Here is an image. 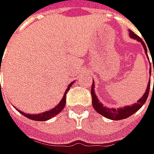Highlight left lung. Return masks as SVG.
<instances>
[{
	"instance_id": "obj_1",
	"label": "left lung",
	"mask_w": 154,
	"mask_h": 154,
	"mask_svg": "<svg viewBox=\"0 0 154 154\" xmlns=\"http://www.w3.org/2000/svg\"><path fill=\"white\" fill-rule=\"evenodd\" d=\"M129 36L134 38V39H136L137 41L141 42L143 47V49H144V52L149 59V57H148V54H147V48H146V45L144 44L143 40L139 37L137 36L136 34H134V32H133L131 29H129ZM150 61V60H149ZM151 66V64H150ZM150 75L152 73V67L150 66ZM153 72H154V65H153ZM150 86H151V81L148 82V85H147V88L145 90V93L143 94V96L137 101V103H134L132 106H124V107H119V108H109V107H106L97 98V96L96 95L95 93V83L93 81V84H92V88H91V96H92V104H93V106L95 108V110L99 113L100 115H102L103 116L108 118V119H111V120H122V119H125L129 116H131L132 115H134L135 112H137L146 102L147 98H148V96H149V91H150ZM153 89H154V83H153Z\"/></svg>"
}]
</instances>
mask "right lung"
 <instances>
[{"instance_id": "obj_1", "label": "right lung", "mask_w": 154, "mask_h": 154, "mask_svg": "<svg viewBox=\"0 0 154 154\" xmlns=\"http://www.w3.org/2000/svg\"><path fill=\"white\" fill-rule=\"evenodd\" d=\"M1 58H2V57H1ZM74 82H75V81L71 82V83L67 86V88H66V91H65V94H64V96H63V98H62L61 101L57 104V106H56L54 108H52V109H50V110H48V111H46V112H44V113H41V114H37V115L26 114V113H23V112H21V111H20V110H19V112H20L21 115H23L24 116H26L27 118L31 119V120H34V121H47V120H48V119L54 117L55 116H57V114H59V113L63 110V108L66 106V93L68 92L69 88L72 87V85L74 84Z\"/></svg>"}]
</instances>
